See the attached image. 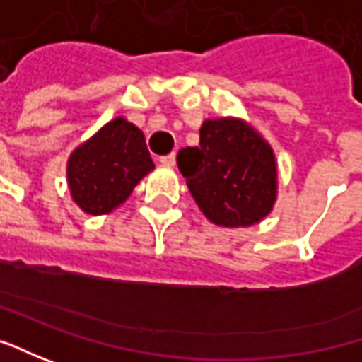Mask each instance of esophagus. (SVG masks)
<instances>
[{"label": "esophagus", "instance_id": "obj_1", "mask_svg": "<svg viewBox=\"0 0 362 362\" xmlns=\"http://www.w3.org/2000/svg\"><path fill=\"white\" fill-rule=\"evenodd\" d=\"M160 164H162V166H168V168H174V164H176V156H174V154L162 156L160 158Z\"/></svg>", "mask_w": 362, "mask_h": 362}]
</instances>
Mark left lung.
<instances>
[{"instance_id": "1", "label": "left lung", "mask_w": 362, "mask_h": 362, "mask_svg": "<svg viewBox=\"0 0 362 362\" xmlns=\"http://www.w3.org/2000/svg\"><path fill=\"white\" fill-rule=\"evenodd\" d=\"M178 170L200 212L220 228L258 224L276 204L274 150L243 118L204 119L200 144L178 152Z\"/></svg>"}]
</instances>
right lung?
<instances>
[{
    "label": "right lung",
    "mask_w": 362,
    "mask_h": 362,
    "mask_svg": "<svg viewBox=\"0 0 362 362\" xmlns=\"http://www.w3.org/2000/svg\"><path fill=\"white\" fill-rule=\"evenodd\" d=\"M154 170L144 132L118 116L81 142L68 158L69 196L81 212L102 216L124 204Z\"/></svg>",
    "instance_id": "add662e5"
}]
</instances>
